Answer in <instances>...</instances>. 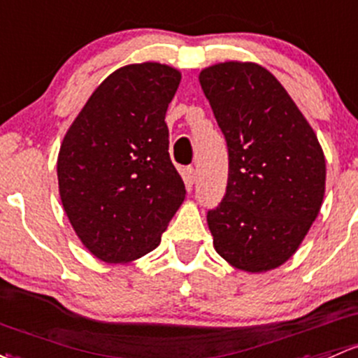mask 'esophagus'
<instances>
[{
  "instance_id": "34e87169",
  "label": "esophagus",
  "mask_w": 358,
  "mask_h": 358,
  "mask_svg": "<svg viewBox=\"0 0 358 358\" xmlns=\"http://www.w3.org/2000/svg\"><path fill=\"white\" fill-rule=\"evenodd\" d=\"M183 180H185V183H189V185H194L195 180H197V169L194 166L183 168Z\"/></svg>"
}]
</instances>
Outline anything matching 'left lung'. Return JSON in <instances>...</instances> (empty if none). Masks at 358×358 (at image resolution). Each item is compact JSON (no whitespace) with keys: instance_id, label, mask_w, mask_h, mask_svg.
Segmentation results:
<instances>
[{"instance_id":"left-lung-1","label":"left lung","mask_w":358,"mask_h":358,"mask_svg":"<svg viewBox=\"0 0 358 358\" xmlns=\"http://www.w3.org/2000/svg\"><path fill=\"white\" fill-rule=\"evenodd\" d=\"M199 82L228 145V185L208 213L217 254L264 273L296 252L321 210L326 159L306 116L257 63L208 66Z\"/></svg>"}]
</instances>
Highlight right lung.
I'll return each mask as SVG.
<instances>
[{
  "label": "right lung",
  "instance_id": "right-lung-1",
  "mask_svg": "<svg viewBox=\"0 0 358 358\" xmlns=\"http://www.w3.org/2000/svg\"><path fill=\"white\" fill-rule=\"evenodd\" d=\"M182 73L161 63L113 71L89 97L58 154L63 209L92 255L123 264L149 254L185 199L164 116Z\"/></svg>",
  "mask_w": 358,
  "mask_h": 358
}]
</instances>
